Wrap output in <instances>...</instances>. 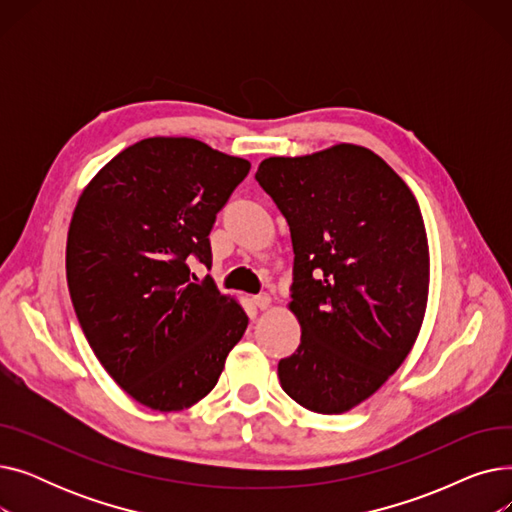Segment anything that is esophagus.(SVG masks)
Instances as JSON below:
<instances>
[{"mask_svg": "<svg viewBox=\"0 0 512 512\" xmlns=\"http://www.w3.org/2000/svg\"><path fill=\"white\" fill-rule=\"evenodd\" d=\"M253 303L263 311L272 305V299H270V294H257V297H253Z\"/></svg>", "mask_w": 512, "mask_h": 512, "instance_id": "obj_1", "label": "esophagus"}]
</instances>
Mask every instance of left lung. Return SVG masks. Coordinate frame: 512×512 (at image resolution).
I'll use <instances>...</instances> for the list:
<instances>
[{"label": "left lung", "mask_w": 512, "mask_h": 512, "mask_svg": "<svg viewBox=\"0 0 512 512\" xmlns=\"http://www.w3.org/2000/svg\"><path fill=\"white\" fill-rule=\"evenodd\" d=\"M255 178L294 251L288 309L301 344L278 363L280 386L313 413H346L386 384L419 336L429 292L419 203L380 155L351 143L267 157Z\"/></svg>", "instance_id": "8db88e82"}]
</instances>
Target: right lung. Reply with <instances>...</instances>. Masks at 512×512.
<instances>
[{
    "label": "right lung",
    "instance_id": "add662e5",
    "mask_svg": "<svg viewBox=\"0 0 512 512\" xmlns=\"http://www.w3.org/2000/svg\"><path fill=\"white\" fill-rule=\"evenodd\" d=\"M247 159L186 137L120 151L80 193L66 242L70 299L112 380L153 411L197 405L218 384L249 317L188 259L211 265L209 232Z\"/></svg>",
    "mask_w": 512,
    "mask_h": 512
}]
</instances>
